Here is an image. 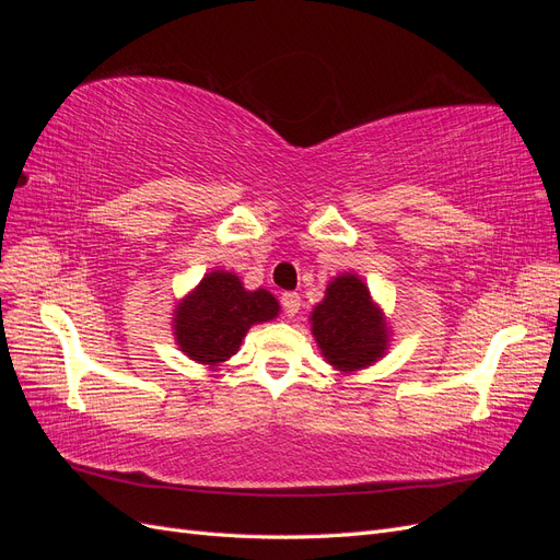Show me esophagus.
Wrapping results in <instances>:
<instances>
[{"mask_svg": "<svg viewBox=\"0 0 560 560\" xmlns=\"http://www.w3.org/2000/svg\"><path fill=\"white\" fill-rule=\"evenodd\" d=\"M280 303H282V311L287 317H294L301 311V296L296 292H284Z\"/></svg>", "mask_w": 560, "mask_h": 560, "instance_id": "obj_1", "label": "esophagus"}]
</instances>
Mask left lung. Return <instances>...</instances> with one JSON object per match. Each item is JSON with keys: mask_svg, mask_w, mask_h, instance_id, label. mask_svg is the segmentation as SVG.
Returning a JSON list of instances; mask_svg holds the SVG:
<instances>
[{"mask_svg": "<svg viewBox=\"0 0 560 560\" xmlns=\"http://www.w3.org/2000/svg\"><path fill=\"white\" fill-rule=\"evenodd\" d=\"M313 336L327 362L338 371L374 364L387 343L381 311L358 276H338L313 315Z\"/></svg>", "mask_w": 560, "mask_h": 560, "instance_id": "1", "label": "left lung"}]
</instances>
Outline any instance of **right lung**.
Segmentation results:
<instances>
[{"instance_id":"obj_1","label":"right lung","mask_w":560,"mask_h":560,"mask_svg":"<svg viewBox=\"0 0 560 560\" xmlns=\"http://www.w3.org/2000/svg\"><path fill=\"white\" fill-rule=\"evenodd\" d=\"M278 311L273 294L247 292L238 278L214 270L177 306L175 338L191 360L214 366L241 348L252 325L273 319Z\"/></svg>"}]
</instances>
